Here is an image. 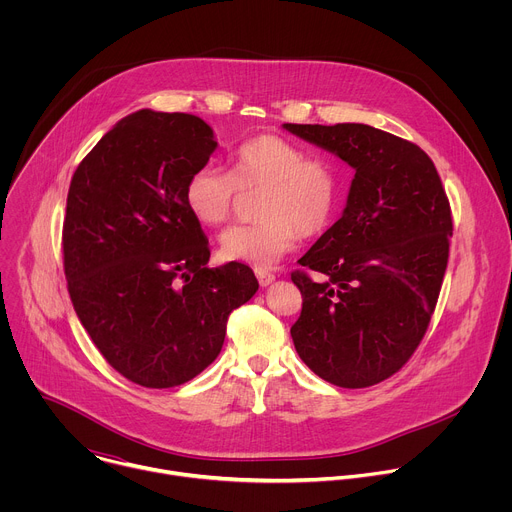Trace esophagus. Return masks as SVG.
Masks as SVG:
<instances>
[{"label":"esophagus","mask_w":512,"mask_h":512,"mask_svg":"<svg viewBox=\"0 0 512 512\" xmlns=\"http://www.w3.org/2000/svg\"><path fill=\"white\" fill-rule=\"evenodd\" d=\"M255 275H257V279H259V285H261V287H267V285H271V283L275 281V275L269 273V271H265V269H255Z\"/></svg>","instance_id":"esophagus-1"}]
</instances>
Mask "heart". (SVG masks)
<instances>
[{"label": "heart", "mask_w": 512, "mask_h": 512, "mask_svg": "<svg viewBox=\"0 0 512 512\" xmlns=\"http://www.w3.org/2000/svg\"><path fill=\"white\" fill-rule=\"evenodd\" d=\"M255 225L221 235L227 261L275 265L300 237L322 235L338 214L342 176L328 158H306L300 145L263 133L243 141L229 156V172L214 164L196 168L184 186V202L204 227H218L233 214L241 192H257Z\"/></svg>", "instance_id": "obj_1"}]
</instances>
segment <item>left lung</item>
Segmentation results:
<instances>
[{
  "label": "left lung",
  "mask_w": 512,
  "mask_h": 512,
  "mask_svg": "<svg viewBox=\"0 0 512 512\" xmlns=\"http://www.w3.org/2000/svg\"><path fill=\"white\" fill-rule=\"evenodd\" d=\"M283 129L354 170L338 221L291 273L302 314L296 350L324 381L362 389L395 375L419 346L448 267L452 212L429 156L362 123Z\"/></svg>",
  "instance_id": "8db88e82"
}]
</instances>
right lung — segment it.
<instances>
[{
  "mask_svg": "<svg viewBox=\"0 0 512 512\" xmlns=\"http://www.w3.org/2000/svg\"><path fill=\"white\" fill-rule=\"evenodd\" d=\"M218 148L196 115L141 109L107 131L70 180L62 229L75 312L111 367L168 389L218 356L229 314L259 283L243 263L206 267L208 239L184 202Z\"/></svg>",
  "mask_w": 512,
  "mask_h": 512,
  "instance_id": "obj_1",
  "label": "right lung"
}]
</instances>
